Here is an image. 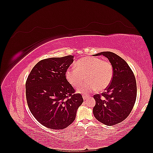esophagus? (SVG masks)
Masks as SVG:
<instances>
[{"instance_id":"34e87169","label":"esophagus","mask_w":153,"mask_h":153,"mask_svg":"<svg viewBox=\"0 0 153 153\" xmlns=\"http://www.w3.org/2000/svg\"><path fill=\"white\" fill-rule=\"evenodd\" d=\"M83 99H84V100H87L88 99V97L87 96H83Z\"/></svg>"}]
</instances>
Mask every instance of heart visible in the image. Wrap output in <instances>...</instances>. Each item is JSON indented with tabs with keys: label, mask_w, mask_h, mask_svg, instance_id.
I'll use <instances>...</instances> for the list:
<instances>
[{
	"label": "heart",
	"mask_w": 153,
	"mask_h": 153,
	"mask_svg": "<svg viewBox=\"0 0 153 153\" xmlns=\"http://www.w3.org/2000/svg\"><path fill=\"white\" fill-rule=\"evenodd\" d=\"M67 81L76 87L84 81L88 80L78 87L77 92L88 94L96 90L103 91L108 87L114 76L112 65L108 61L93 57H85L78 60L76 68H68L65 74Z\"/></svg>",
	"instance_id": "heart-1"
}]
</instances>
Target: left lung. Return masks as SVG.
<instances>
[{
    "label": "left lung",
    "instance_id": "left-lung-1",
    "mask_svg": "<svg viewBox=\"0 0 153 153\" xmlns=\"http://www.w3.org/2000/svg\"><path fill=\"white\" fill-rule=\"evenodd\" d=\"M94 55H103L112 65L114 76L106 91L94 96L96 105L93 114L96 119L107 126L123 121L130 114L137 98V83L134 74L127 62L111 52H102Z\"/></svg>",
    "mask_w": 153,
    "mask_h": 153
}]
</instances>
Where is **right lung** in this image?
Listing matches in <instances>:
<instances>
[{
	"instance_id": "1",
	"label": "right lung",
	"mask_w": 153,
	"mask_h": 153,
	"mask_svg": "<svg viewBox=\"0 0 153 153\" xmlns=\"http://www.w3.org/2000/svg\"><path fill=\"white\" fill-rule=\"evenodd\" d=\"M73 55L41 60L32 68L25 84L32 114L48 128L62 129L75 121L84 100L67 81L65 74Z\"/></svg>"
}]
</instances>
